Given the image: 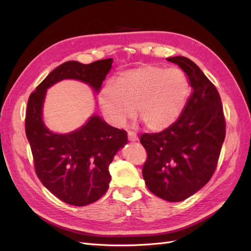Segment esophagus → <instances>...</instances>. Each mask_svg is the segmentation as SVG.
I'll return each mask as SVG.
<instances>
[{
	"mask_svg": "<svg viewBox=\"0 0 251 251\" xmlns=\"http://www.w3.org/2000/svg\"><path fill=\"white\" fill-rule=\"evenodd\" d=\"M128 140H129V141H131V142L138 141V136L135 134V132L128 131Z\"/></svg>",
	"mask_w": 251,
	"mask_h": 251,
	"instance_id": "1",
	"label": "esophagus"
}]
</instances>
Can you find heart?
<instances>
[{"instance_id": "b5f03b06", "label": "heart", "mask_w": 251, "mask_h": 251, "mask_svg": "<svg viewBox=\"0 0 251 251\" xmlns=\"http://www.w3.org/2000/svg\"><path fill=\"white\" fill-rule=\"evenodd\" d=\"M189 95V81L177 68L145 65L121 72L98 94L105 119L115 126L138 115L145 128L159 132L172 126L182 113Z\"/></svg>"}]
</instances>
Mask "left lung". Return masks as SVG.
<instances>
[{
    "instance_id": "1",
    "label": "left lung",
    "mask_w": 251,
    "mask_h": 251,
    "mask_svg": "<svg viewBox=\"0 0 251 251\" xmlns=\"http://www.w3.org/2000/svg\"><path fill=\"white\" fill-rule=\"evenodd\" d=\"M189 78L192 94L174 124L157 134H143L148 153L142 176L154 195L181 201L201 190L214 175L226 138L221 98L215 85L189 58H166Z\"/></svg>"
}]
</instances>
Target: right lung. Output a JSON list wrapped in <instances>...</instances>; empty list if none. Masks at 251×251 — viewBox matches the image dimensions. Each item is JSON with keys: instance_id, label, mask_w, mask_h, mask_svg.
Instances as JSON below:
<instances>
[{"instance_id": "right-lung-1", "label": "right lung", "mask_w": 251, "mask_h": 251, "mask_svg": "<svg viewBox=\"0 0 251 251\" xmlns=\"http://www.w3.org/2000/svg\"><path fill=\"white\" fill-rule=\"evenodd\" d=\"M113 59L89 65L67 61L52 70L32 93L25 112V135L37 177L58 199L74 206L98 201L109 189V165L128 139L127 132L110 126L97 114L68 134H57L43 122L46 90L63 79L87 84L96 94L112 68Z\"/></svg>"}]
</instances>
